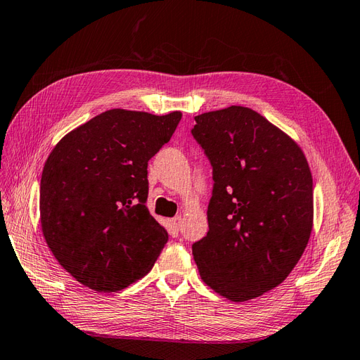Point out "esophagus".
<instances>
[{"mask_svg": "<svg viewBox=\"0 0 360 360\" xmlns=\"http://www.w3.org/2000/svg\"><path fill=\"white\" fill-rule=\"evenodd\" d=\"M171 225H172V228H176V230L179 231L180 228H181V216L172 217V219H171Z\"/></svg>", "mask_w": 360, "mask_h": 360, "instance_id": "34e87169", "label": "esophagus"}]
</instances>
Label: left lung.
<instances>
[{
  "mask_svg": "<svg viewBox=\"0 0 360 360\" xmlns=\"http://www.w3.org/2000/svg\"><path fill=\"white\" fill-rule=\"evenodd\" d=\"M191 130L213 168L209 231L192 245L207 285L233 302L278 287L312 231V176L302 148L245 106L204 112Z\"/></svg>",
  "mask_w": 360,
  "mask_h": 360,
  "instance_id": "8db88e82",
  "label": "left lung"
}]
</instances>
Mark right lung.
<instances>
[{
    "instance_id": "add662e5",
    "label": "right lung",
    "mask_w": 360,
    "mask_h": 360,
    "mask_svg": "<svg viewBox=\"0 0 360 360\" xmlns=\"http://www.w3.org/2000/svg\"><path fill=\"white\" fill-rule=\"evenodd\" d=\"M181 112L110 110L64 136L40 180V222L53 257L82 285L120 291L153 267L168 233L147 209V165Z\"/></svg>"
}]
</instances>
